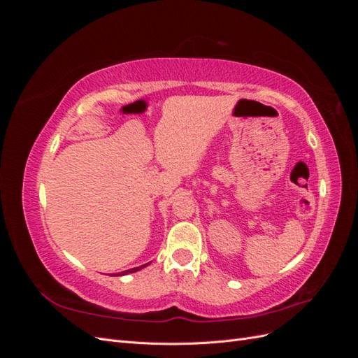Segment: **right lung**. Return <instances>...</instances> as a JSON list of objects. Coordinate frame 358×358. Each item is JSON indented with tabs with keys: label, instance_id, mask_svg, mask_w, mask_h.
<instances>
[{
	"label": "right lung",
	"instance_id": "obj_1",
	"mask_svg": "<svg viewBox=\"0 0 358 358\" xmlns=\"http://www.w3.org/2000/svg\"><path fill=\"white\" fill-rule=\"evenodd\" d=\"M145 266H148V264H145ZM145 266H140V267H134V268H129V270H125V272H122L121 275H127V273H134V272H137V270H140L142 267H145ZM115 276H119V273H116Z\"/></svg>",
	"mask_w": 358,
	"mask_h": 358
}]
</instances>
